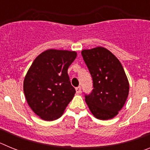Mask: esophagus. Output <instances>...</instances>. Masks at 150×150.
<instances>
[{
  "mask_svg": "<svg viewBox=\"0 0 150 150\" xmlns=\"http://www.w3.org/2000/svg\"><path fill=\"white\" fill-rule=\"evenodd\" d=\"M76 93H77V94L80 93V92H81V87H80V86L76 87Z\"/></svg>",
  "mask_w": 150,
  "mask_h": 150,
  "instance_id": "1",
  "label": "esophagus"
}]
</instances>
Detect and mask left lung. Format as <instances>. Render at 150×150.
<instances>
[{"label": "left lung", "instance_id": "8db88e82", "mask_svg": "<svg viewBox=\"0 0 150 150\" xmlns=\"http://www.w3.org/2000/svg\"><path fill=\"white\" fill-rule=\"evenodd\" d=\"M83 60L92 78L93 89L85 95L91 113L98 120L115 117L124 106L129 83L122 64L104 47L82 51Z\"/></svg>", "mask_w": 150, "mask_h": 150}]
</instances>
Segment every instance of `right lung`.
<instances>
[{"instance_id":"right-lung-1","label":"right lung","mask_w":150,"mask_h":150,"mask_svg":"<svg viewBox=\"0 0 150 150\" xmlns=\"http://www.w3.org/2000/svg\"><path fill=\"white\" fill-rule=\"evenodd\" d=\"M76 52L48 50L33 62L24 80V93L29 107L43 120L62 116L76 90L71 85L67 69Z\"/></svg>"}]
</instances>
